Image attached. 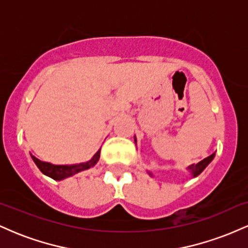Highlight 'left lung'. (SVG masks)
Returning a JSON list of instances; mask_svg holds the SVG:
<instances>
[{
  "label": "left lung",
  "instance_id": "1",
  "mask_svg": "<svg viewBox=\"0 0 248 248\" xmlns=\"http://www.w3.org/2000/svg\"><path fill=\"white\" fill-rule=\"evenodd\" d=\"M213 157H215V154H212V155H210L209 157L204 158L203 161H201V162H199V163H197V164H191V166L187 168V169H189L190 172L192 173L193 177H196V176H198L199 173H201L202 171H203L204 169H205V168L207 167V164H209L210 162H211V161L213 160Z\"/></svg>",
  "mask_w": 248,
  "mask_h": 248
}]
</instances>
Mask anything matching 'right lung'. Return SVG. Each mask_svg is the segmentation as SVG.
<instances>
[{"instance_id": "add662e5", "label": "right lung", "mask_w": 248, "mask_h": 248, "mask_svg": "<svg viewBox=\"0 0 248 248\" xmlns=\"http://www.w3.org/2000/svg\"><path fill=\"white\" fill-rule=\"evenodd\" d=\"M31 157H32L36 166L39 168V170H41L44 175L49 176V177L56 179V181H61V179L70 177V176L76 175V173H78L79 171L90 169L91 167L94 166L96 162H98L99 157H100V150L93 156V158L91 161L86 162V163L76 164V166H55V164L47 163V162L39 161L38 158L35 157V156H31Z\"/></svg>"}]
</instances>
